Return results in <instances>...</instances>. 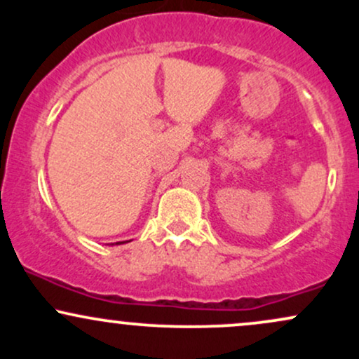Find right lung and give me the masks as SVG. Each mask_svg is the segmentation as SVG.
Segmentation results:
<instances>
[{"instance_id": "obj_1", "label": "right lung", "mask_w": 359, "mask_h": 359, "mask_svg": "<svg viewBox=\"0 0 359 359\" xmlns=\"http://www.w3.org/2000/svg\"><path fill=\"white\" fill-rule=\"evenodd\" d=\"M119 243H121V241H119ZM119 243H116V245H119ZM123 243H125V241H123Z\"/></svg>"}]
</instances>
